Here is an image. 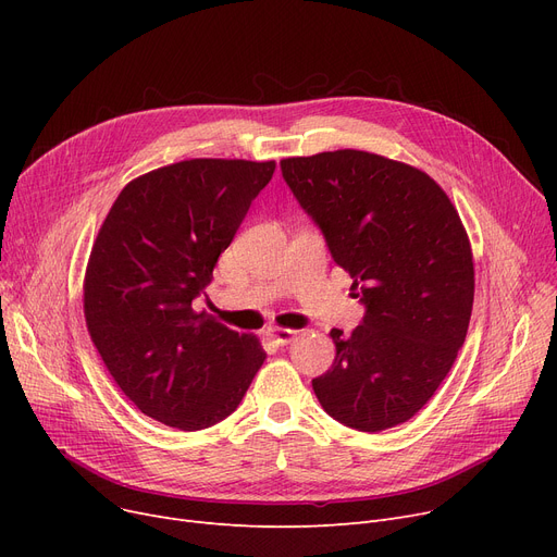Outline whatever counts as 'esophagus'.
Returning a JSON list of instances; mask_svg holds the SVG:
<instances>
[{
  "mask_svg": "<svg viewBox=\"0 0 557 557\" xmlns=\"http://www.w3.org/2000/svg\"><path fill=\"white\" fill-rule=\"evenodd\" d=\"M267 336H269L273 343H277V345H288L290 341H296L298 332L284 330V327H271V330L267 332Z\"/></svg>",
  "mask_w": 557,
  "mask_h": 557,
  "instance_id": "1",
  "label": "esophagus"
}]
</instances>
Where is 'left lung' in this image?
I'll use <instances>...</instances> for the list:
<instances>
[{
  "label": "left lung",
  "mask_w": 557,
  "mask_h": 557,
  "mask_svg": "<svg viewBox=\"0 0 557 557\" xmlns=\"http://www.w3.org/2000/svg\"><path fill=\"white\" fill-rule=\"evenodd\" d=\"M282 175L352 277L366 313L311 386L341 424L376 433L411 420L465 343L474 261L449 196L416 166L343 149L286 158Z\"/></svg>",
  "instance_id": "1"
}]
</instances>
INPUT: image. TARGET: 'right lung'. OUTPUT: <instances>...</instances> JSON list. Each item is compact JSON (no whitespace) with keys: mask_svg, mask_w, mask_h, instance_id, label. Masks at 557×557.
<instances>
[{"mask_svg":"<svg viewBox=\"0 0 557 557\" xmlns=\"http://www.w3.org/2000/svg\"><path fill=\"white\" fill-rule=\"evenodd\" d=\"M275 162L185 160L128 183L87 263V332L114 384L149 416L181 431L237 411L267 352L259 341L196 313L250 202Z\"/></svg>","mask_w":557,"mask_h":557,"instance_id":"add662e5","label":"right lung"}]
</instances>
